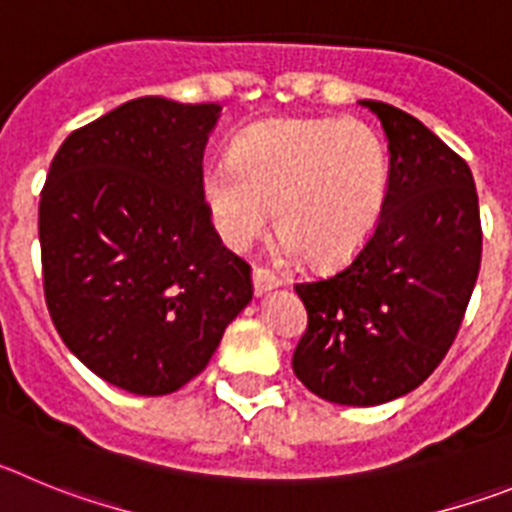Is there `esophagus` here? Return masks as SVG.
<instances>
[{
	"mask_svg": "<svg viewBox=\"0 0 512 512\" xmlns=\"http://www.w3.org/2000/svg\"><path fill=\"white\" fill-rule=\"evenodd\" d=\"M283 280L273 273V270H267V267H255L252 270V285H255V296H265L267 290H275Z\"/></svg>",
	"mask_w": 512,
	"mask_h": 512,
	"instance_id": "1",
	"label": "esophagus"
}]
</instances>
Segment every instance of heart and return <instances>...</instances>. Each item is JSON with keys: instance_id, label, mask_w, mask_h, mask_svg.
I'll return each mask as SVG.
<instances>
[{"instance_id": "b5f03b06", "label": "heart", "mask_w": 512, "mask_h": 512, "mask_svg": "<svg viewBox=\"0 0 512 512\" xmlns=\"http://www.w3.org/2000/svg\"><path fill=\"white\" fill-rule=\"evenodd\" d=\"M390 193L388 150L359 119H262L204 173L211 222L232 250L273 224L285 257L347 262L370 242Z\"/></svg>"}]
</instances>
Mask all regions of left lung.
<instances>
[{
	"mask_svg": "<svg viewBox=\"0 0 512 512\" xmlns=\"http://www.w3.org/2000/svg\"><path fill=\"white\" fill-rule=\"evenodd\" d=\"M388 137L390 193L375 234L331 278L298 283L308 329L293 372L339 405L411 393L449 352L482 260L469 165L416 117L362 99Z\"/></svg>",
	"mask_w": 512,
	"mask_h": 512,
	"instance_id": "1",
	"label": "left lung"
}]
</instances>
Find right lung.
<instances>
[{
    "instance_id": "add662e5",
    "label": "right lung",
    "mask_w": 512,
    "mask_h": 512,
    "mask_svg": "<svg viewBox=\"0 0 512 512\" xmlns=\"http://www.w3.org/2000/svg\"><path fill=\"white\" fill-rule=\"evenodd\" d=\"M219 104L142 96L71 132L40 193L50 319L91 372L168 395L209 365L252 301L250 265L204 199Z\"/></svg>"
}]
</instances>
